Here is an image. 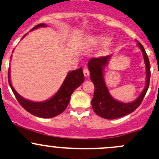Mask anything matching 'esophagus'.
Returning <instances> with one entry per match:
<instances>
[{
    "mask_svg": "<svg viewBox=\"0 0 159 159\" xmlns=\"http://www.w3.org/2000/svg\"><path fill=\"white\" fill-rule=\"evenodd\" d=\"M83 72H84V75L85 77L89 76V75H90V71H89V69H88V68H84V70H83Z\"/></svg>",
    "mask_w": 159,
    "mask_h": 159,
    "instance_id": "esophagus-1",
    "label": "esophagus"
}]
</instances>
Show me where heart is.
Returning <instances> with one entry per match:
<instances>
[{
  "mask_svg": "<svg viewBox=\"0 0 159 159\" xmlns=\"http://www.w3.org/2000/svg\"><path fill=\"white\" fill-rule=\"evenodd\" d=\"M105 40H106V37L104 36H93L88 39V44L91 46H97L102 44L103 42H105Z\"/></svg>",
  "mask_w": 159,
  "mask_h": 159,
  "instance_id": "heart-1",
  "label": "heart"
}]
</instances>
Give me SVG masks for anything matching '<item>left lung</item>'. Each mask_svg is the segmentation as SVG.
<instances>
[{"mask_svg":"<svg viewBox=\"0 0 159 159\" xmlns=\"http://www.w3.org/2000/svg\"><path fill=\"white\" fill-rule=\"evenodd\" d=\"M138 45L143 52L145 59V64L146 67V84L140 96L132 103H121L113 99L110 96L107 88L105 84L103 69L107 65L111 56L92 58L88 61V68L91 71L90 78L94 84L95 88L91 105L95 113L101 117L107 120H113L126 116L136 110L143 101V98L149 87L151 71L149 60L144 47L140 43H138Z\"/></svg>","mask_w":159,"mask_h":159,"instance_id":"obj_1","label":"left lung"}]
</instances>
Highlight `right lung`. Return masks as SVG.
Masks as SVG:
<instances>
[{"instance_id": "1", "label": "right lung", "mask_w": 159, "mask_h": 159, "mask_svg": "<svg viewBox=\"0 0 159 159\" xmlns=\"http://www.w3.org/2000/svg\"><path fill=\"white\" fill-rule=\"evenodd\" d=\"M46 26L45 23H39L34 26L31 30ZM26 35H24V36ZM84 76L83 74L82 68L70 71L58 92L51 99L45 102H33L24 99L16 93L11 82L10 68L8 69V82L17 101L30 113L42 118L54 117L62 113L66 109L69 103L73 91L84 82Z\"/></svg>"}]
</instances>
